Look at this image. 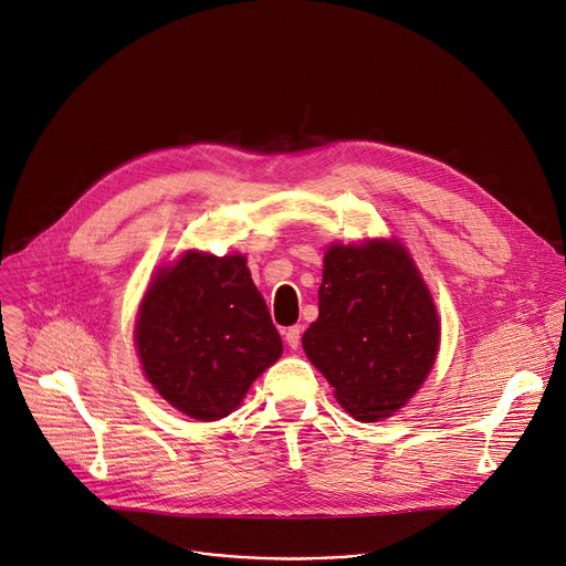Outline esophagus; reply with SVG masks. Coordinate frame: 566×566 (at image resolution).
I'll list each match as a JSON object with an SVG mask.
<instances>
[{"label":"esophagus","mask_w":566,"mask_h":566,"mask_svg":"<svg viewBox=\"0 0 566 566\" xmlns=\"http://www.w3.org/2000/svg\"><path fill=\"white\" fill-rule=\"evenodd\" d=\"M300 336H302L300 325H293V327H289V329L284 332V340H286V345H289L291 349H297V347H300Z\"/></svg>","instance_id":"1"}]
</instances>
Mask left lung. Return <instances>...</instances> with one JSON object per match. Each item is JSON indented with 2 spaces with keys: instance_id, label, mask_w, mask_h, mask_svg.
Instances as JSON below:
<instances>
[{
  "instance_id": "left-lung-1",
  "label": "left lung",
  "mask_w": 566,
  "mask_h": 566,
  "mask_svg": "<svg viewBox=\"0 0 566 566\" xmlns=\"http://www.w3.org/2000/svg\"><path fill=\"white\" fill-rule=\"evenodd\" d=\"M440 343L433 300L403 245H332L318 321L302 336L310 361L349 416L390 418L431 373Z\"/></svg>"
}]
</instances>
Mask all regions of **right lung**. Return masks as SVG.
<instances>
[{
    "instance_id": "add662e5",
    "label": "right lung",
    "mask_w": 566,
    "mask_h": 566,
    "mask_svg": "<svg viewBox=\"0 0 566 566\" xmlns=\"http://www.w3.org/2000/svg\"><path fill=\"white\" fill-rule=\"evenodd\" d=\"M135 340L148 381L193 420H219L282 354L241 254L187 252L146 291Z\"/></svg>"
}]
</instances>
